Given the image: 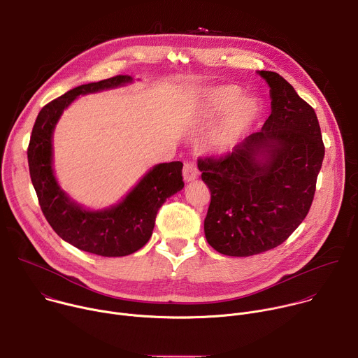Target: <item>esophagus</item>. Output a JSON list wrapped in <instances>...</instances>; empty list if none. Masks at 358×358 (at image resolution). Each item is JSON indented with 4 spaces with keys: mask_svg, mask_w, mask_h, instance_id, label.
Wrapping results in <instances>:
<instances>
[{
    "mask_svg": "<svg viewBox=\"0 0 358 358\" xmlns=\"http://www.w3.org/2000/svg\"><path fill=\"white\" fill-rule=\"evenodd\" d=\"M182 177H184V180H185L187 182H189V181H194V180L198 177V169H196V166H195L194 163H189V162H187V163L184 164Z\"/></svg>",
    "mask_w": 358,
    "mask_h": 358,
    "instance_id": "1",
    "label": "esophagus"
}]
</instances>
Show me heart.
<instances>
[{"instance_id": "obj_1", "label": "heart", "mask_w": 358, "mask_h": 358, "mask_svg": "<svg viewBox=\"0 0 358 358\" xmlns=\"http://www.w3.org/2000/svg\"><path fill=\"white\" fill-rule=\"evenodd\" d=\"M242 92L235 85H218L203 89L199 93L201 116L206 122H215L222 116L214 137L218 151L231 150L258 115L257 101L242 97Z\"/></svg>"}]
</instances>
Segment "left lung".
<instances>
[{
  "label": "left lung",
  "instance_id": "8db88e82",
  "mask_svg": "<svg viewBox=\"0 0 358 358\" xmlns=\"http://www.w3.org/2000/svg\"><path fill=\"white\" fill-rule=\"evenodd\" d=\"M272 113L232 151L198 160L211 191L203 221L208 243L228 257H252L283 243L308 215L324 157L315 109L276 72Z\"/></svg>",
  "mask_w": 358,
  "mask_h": 358
}]
</instances>
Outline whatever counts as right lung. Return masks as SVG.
<instances>
[{"label":"right lung","instance_id":"1","mask_svg":"<svg viewBox=\"0 0 358 358\" xmlns=\"http://www.w3.org/2000/svg\"><path fill=\"white\" fill-rule=\"evenodd\" d=\"M131 80L129 75H117L80 85L49 101L38 113L27 151L31 181L49 225L64 241L99 257H126L143 248L155 229L160 207L184 187L182 163H163L152 167L117 206L87 211L57 182L52 169V133L62 112L79 94L117 87Z\"/></svg>","mask_w":358,"mask_h":358}]
</instances>
